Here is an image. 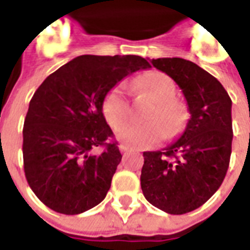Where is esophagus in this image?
<instances>
[{
	"label": "esophagus",
	"mask_w": 250,
	"mask_h": 250,
	"mask_svg": "<svg viewBox=\"0 0 250 250\" xmlns=\"http://www.w3.org/2000/svg\"><path fill=\"white\" fill-rule=\"evenodd\" d=\"M119 150H120V152H123V154H125V152L131 151V147L127 146V145H123V143H122V145H119Z\"/></svg>",
	"instance_id": "1"
}]
</instances>
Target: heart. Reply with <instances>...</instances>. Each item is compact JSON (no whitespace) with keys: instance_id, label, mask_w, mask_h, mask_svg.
I'll return each instance as SVG.
<instances>
[{"instance_id":"heart-1","label":"heart","mask_w":250,"mask_h":250,"mask_svg":"<svg viewBox=\"0 0 250 250\" xmlns=\"http://www.w3.org/2000/svg\"><path fill=\"white\" fill-rule=\"evenodd\" d=\"M130 87L138 93L148 95L154 105L145 114L146 123H128L116 131L118 139L136 148L157 145L161 138L173 139L184 128L186 111L175 100L177 88L173 79L159 71H148L131 83ZM105 120L112 128H118L131 115V104L125 83H119L105 93L102 103Z\"/></svg>"}]
</instances>
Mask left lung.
<instances>
[{
    "label": "left lung",
    "mask_w": 250,
    "mask_h": 250,
    "mask_svg": "<svg viewBox=\"0 0 250 250\" xmlns=\"http://www.w3.org/2000/svg\"><path fill=\"white\" fill-rule=\"evenodd\" d=\"M151 64L177 83L190 112L184 134L161 151H145L141 186L151 205L168 214L198 209L218 190L231 154V100L209 72L166 57Z\"/></svg>",
    "instance_id": "left-lung-1"
}]
</instances>
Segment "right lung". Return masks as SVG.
<instances>
[{
  "label": "right lung",
  "instance_id": "1",
  "mask_svg": "<svg viewBox=\"0 0 250 250\" xmlns=\"http://www.w3.org/2000/svg\"><path fill=\"white\" fill-rule=\"evenodd\" d=\"M148 66L135 55H83L37 88L22 130L24 171L49 209L80 214L105 198L122 154L102 103L122 79ZM99 146L104 151L95 154Z\"/></svg>",
  "mask_w": 250,
  "mask_h": 250
}]
</instances>
